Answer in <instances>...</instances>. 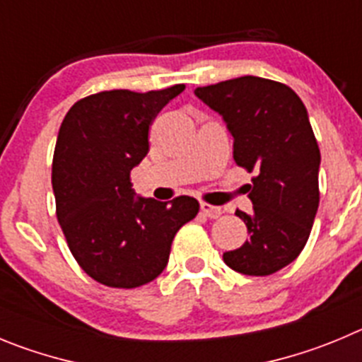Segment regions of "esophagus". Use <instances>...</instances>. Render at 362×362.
<instances>
[{"label":"esophagus","mask_w":362,"mask_h":362,"mask_svg":"<svg viewBox=\"0 0 362 362\" xmlns=\"http://www.w3.org/2000/svg\"><path fill=\"white\" fill-rule=\"evenodd\" d=\"M200 209H202V213H204L207 218H220V214H221L220 207L207 204V202H202Z\"/></svg>","instance_id":"esophagus-1"}]
</instances>
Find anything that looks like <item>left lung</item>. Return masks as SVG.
<instances>
[{
  "label": "left lung",
  "instance_id": "left-lung-1",
  "mask_svg": "<svg viewBox=\"0 0 362 362\" xmlns=\"http://www.w3.org/2000/svg\"><path fill=\"white\" fill-rule=\"evenodd\" d=\"M194 95L220 113L234 139V162L247 169L252 213L236 211L249 240L223 252L247 276L274 274L307 245L319 205V153L305 104L286 84L245 76L197 88Z\"/></svg>",
  "mask_w": 362,
  "mask_h": 362
}]
</instances>
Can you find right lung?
Segmentation results:
<instances>
[{
	"mask_svg": "<svg viewBox=\"0 0 362 362\" xmlns=\"http://www.w3.org/2000/svg\"><path fill=\"white\" fill-rule=\"evenodd\" d=\"M184 88L93 93L61 124L52 160L55 214L76 262L103 285L153 281L168 265L175 234L200 209L191 197L135 198L129 178L149 151V126Z\"/></svg>",
	"mask_w": 362,
	"mask_h": 362,
	"instance_id": "obj_1",
	"label": "right lung"
}]
</instances>
